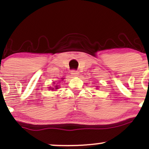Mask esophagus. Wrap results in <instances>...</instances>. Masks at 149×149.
I'll return each instance as SVG.
<instances>
[{
    "label": "esophagus",
    "instance_id": "34e87169",
    "mask_svg": "<svg viewBox=\"0 0 149 149\" xmlns=\"http://www.w3.org/2000/svg\"><path fill=\"white\" fill-rule=\"evenodd\" d=\"M71 73L73 75V76H78V72L76 70H72V71H71Z\"/></svg>",
    "mask_w": 149,
    "mask_h": 149
}]
</instances>
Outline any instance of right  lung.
Returning <instances> with one entry per match:
<instances>
[{
    "mask_svg": "<svg viewBox=\"0 0 149 149\" xmlns=\"http://www.w3.org/2000/svg\"><path fill=\"white\" fill-rule=\"evenodd\" d=\"M55 88H56V89H57V85H55ZM52 90H54V88H52Z\"/></svg>",
    "mask_w": 149,
    "mask_h": 149,
    "instance_id": "1",
    "label": "right lung"
}]
</instances>
